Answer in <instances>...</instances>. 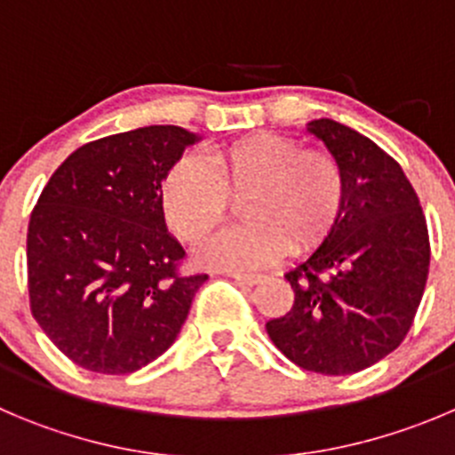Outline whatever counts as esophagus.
<instances>
[{"label":"esophagus","mask_w":455,"mask_h":455,"mask_svg":"<svg viewBox=\"0 0 455 455\" xmlns=\"http://www.w3.org/2000/svg\"><path fill=\"white\" fill-rule=\"evenodd\" d=\"M231 278L235 280L237 285H247V287H253L258 285L262 280L260 274H231Z\"/></svg>","instance_id":"1"}]
</instances>
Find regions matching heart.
Masks as SVG:
<instances>
[{
    "mask_svg": "<svg viewBox=\"0 0 455 455\" xmlns=\"http://www.w3.org/2000/svg\"><path fill=\"white\" fill-rule=\"evenodd\" d=\"M346 175L330 152L303 150L296 139L253 134L215 148L208 159L186 155L165 172L161 208L172 233L197 242L227 220L231 197L247 195L242 227L208 237L204 265L258 269L312 251L337 227L346 206Z\"/></svg>",
    "mask_w": 455,
    "mask_h": 455,
    "instance_id": "1",
    "label": "heart"
}]
</instances>
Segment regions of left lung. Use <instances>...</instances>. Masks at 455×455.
Returning <instances> with one entry per match:
<instances>
[{
	"label": "left lung",
	"instance_id": "obj_1",
	"mask_svg": "<svg viewBox=\"0 0 455 455\" xmlns=\"http://www.w3.org/2000/svg\"><path fill=\"white\" fill-rule=\"evenodd\" d=\"M346 175V206L323 244L287 271L294 305L267 334L303 371L352 375L404 341L427 287L431 244L404 170L330 118L307 123Z\"/></svg>",
	"mask_w": 455,
	"mask_h": 455
}]
</instances>
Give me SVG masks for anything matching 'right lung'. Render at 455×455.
Wrapping results in <instances>:
<instances>
[{"label":"right lung","mask_w":455,"mask_h":455,"mask_svg":"<svg viewBox=\"0 0 455 455\" xmlns=\"http://www.w3.org/2000/svg\"><path fill=\"white\" fill-rule=\"evenodd\" d=\"M197 134L150 125L84 143L51 175L27 235L31 312L80 368L127 375L180 334L206 274L165 228L161 181Z\"/></svg>","instance_id":"right-lung-1"}]
</instances>
